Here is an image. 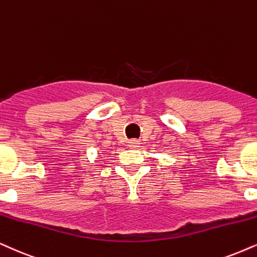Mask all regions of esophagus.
<instances>
[{"mask_svg":"<svg viewBox=\"0 0 257 257\" xmlns=\"http://www.w3.org/2000/svg\"><path fill=\"white\" fill-rule=\"evenodd\" d=\"M128 145H129V147L131 148H139L140 147V141L139 140H131V141L128 142Z\"/></svg>","mask_w":257,"mask_h":257,"instance_id":"esophagus-1","label":"esophagus"}]
</instances>
